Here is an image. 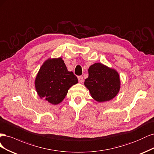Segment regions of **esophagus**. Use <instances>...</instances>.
<instances>
[{
	"label": "esophagus",
	"instance_id": "1",
	"mask_svg": "<svg viewBox=\"0 0 154 154\" xmlns=\"http://www.w3.org/2000/svg\"><path fill=\"white\" fill-rule=\"evenodd\" d=\"M78 80H79V82L82 83L83 82V77L82 76H79L78 77Z\"/></svg>",
	"mask_w": 154,
	"mask_h": 154
}]
</instances>
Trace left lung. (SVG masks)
<instances>
[{
	"instance_id": "obj_1",
	"label": "left lung",
	"mask_w": 154,
	"mask_h": 154,
	"mask_svg": "<svg viewBox=\"0 0 154 154\" xmlns=\"http://www.w3.org/2000/svg\"><path fill=\"white\" fill-rule=\"evenodd\" d=\"M88 73L84 85L93 99L98 102H103L116 96L120 89V79L115 70L98 63L90 66Z\"/></svg>"
}]
</instances>
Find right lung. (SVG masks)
<instances>
[{
  "label": "right lung",
  "mask_w": 154,
  "mask_h": 154,
  "mask_svg": "<svg viewBox=\"0 0 154 154\" xmlns=\"http://www.w3.org/2000/svg\"><path fill=\"white\" fill-rule=\"evenodd\" d=\"M78 83L72 72H69L61 57L44 62L35 79V88L41 98L53 105L61 103L70 88Z\"/></svg>",
  "instance_id": "right-lung-1"
}]
</instances>
